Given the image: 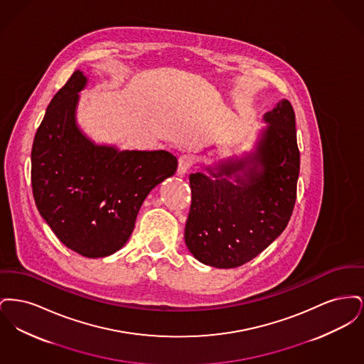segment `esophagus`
I'll use <instances>...</instances> for the list:
<instances>
[{
	"label": "esophagus",
	"instance_id": "esophagus-1",
	"mask_svg": "<svg viewBox=\"0 0 364 364\" xmlns=\"http://www.w3.org/2000/svg\"><path fill=\"white\" fill-rule=\"evenodd\" d=\"M192 166V156H183L178 158V168H177V174L178 176H184V174L188 172Z\"/></svg>",
	"mask_w": 364,
	"mask_h": 364
}]
</instances>
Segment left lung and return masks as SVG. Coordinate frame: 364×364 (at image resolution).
<instances>
[{"label":"left lung","mask_w":364,"mask_h":364,"mask_svg":"<svg viewBox=\"0 0 364 364\" xmlns=\"http://www.w3.org/2000/svg\"><path fill=\"white\" fill-rule=\"evenodd\" d=\"M251 151L190 174L184 240L205 264L232 269L254 259L288 225L296 202L300 154L292 105L281 100L264 113Z\"/></svg>","instance_id":"1"}]
</instances>
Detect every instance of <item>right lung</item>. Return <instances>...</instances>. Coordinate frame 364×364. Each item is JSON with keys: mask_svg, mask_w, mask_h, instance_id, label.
<instances>
[{"mask_svg": "<svg viewBox=\"0 0 364 364\" xmlns=\"http://www.w3.org/2000/svg\"><path fill=\"white\" fill-rule=\"evenodd\" d=\"M86 75L75 70L48 106L31 151L35 205L60 242L87 258H105L128 242L150 191L177 169L165 150L98 144L76 120Z\"/></svg>", "mask_w": 364, "mask_h": 364, "instance_id": "1", "label": "right lung"}]
</instances>
